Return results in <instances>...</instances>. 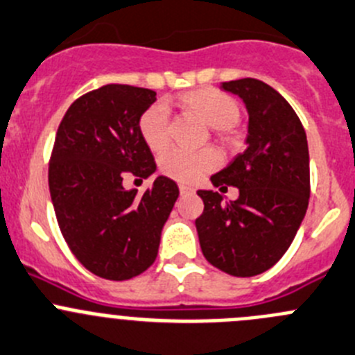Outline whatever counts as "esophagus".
Here are the masks:
<instances>
[{"mask_svg": "<svg viewBox=\"0 0 355 355\" xmlns=\"http://www.w3.org/2000/svg\"><path fill=\"white\" fill-rule=\"evenodd\" d=\"M193 191L195 190L191 187H187V184H180V193L181 195H191Z\"/></svg>", "mask_w": 355, "mask_h": 355, "instance_id": "34e87169", "label": "esophagus"}]
</instances>
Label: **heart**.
<instances>
[{"mask_svg":"<svg viewBox=\"0 0 355 355\" xmlns=\"http://www.w3.org/2000/svg\"><path fill=\"white\" fill-rule=\"evenodd\" d=\"M168 104L183 113L195 116L202 123L216 129L223 143H234L232 127L241 118V104L228 94L212 87L188 90L180 94ZM137 130L143 143L153 153H160L168 146V116L167 110L162 104L148 107L137 121ZM219 157L212 148H204L198 151L168 150L160 158V171L167 178L180 183H193L204 178L207 172L218 167Z\"/></svg>","mask_w":355,"mask_h":355,"instance_id":"b5f03b06","label":"heart"}]
</instances>
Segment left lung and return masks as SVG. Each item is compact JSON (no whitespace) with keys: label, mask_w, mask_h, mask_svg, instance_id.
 <instances>
[{"label":"left lung","mask_w":355,"mask_h":355,"mask_svg":"<svg viewBox=\"0 0 355 355\" xmlns=\"http://www.w3.org/2000/svg\"><path fill=\"white\" fill-rule=\"evenodd\" d=\"M223 90L244 101L248 148L211 178L219 191L239 188L223 202L218 191L198 190L204 212L195 219L205 259L235 277H252L284 256L305 218L310 198L309 144L291 104L254 78L225 82Z\"/></svg>","instance_id":"obj_1"}]
</instances>
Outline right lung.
<instances>
[{"instance_id": "right-lung-1", "label": "right lung", "mask_w": 355, "mask_h": 355, "mask_svg": "<svg viewBox=\"0 0 355 355\" xmlns=\"http://www.w3.org/2000/svg\"><path fill=\"white\" fill-rule=\"evenodd\" d=\"M157 92L110 83L78 97L57 129L49 187L64 241L80 263L107 281H127L153 265L162 228L180 188L158 175L143 195L125 175L157 171L137 130Z\"/></svg>"}]
</instances>
